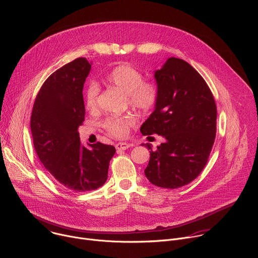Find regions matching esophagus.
Here are the masks:
<instances>
[{"label":"esophagus","instance_id":"1","mask_svg":"<svg viewBox=\"0 0 258 258\" xmlns=\"http://www.w3.org/2000/svg\"><path fill=\"white\" fill-rule=\"evenodd\" d=\"M132 146H133V145L127 144V143H117V144L115 145V148H116V150H118V151H122V150L128 149L130 147H132Z\"/></svg>","mask_w":258,"mask_h":258}]
</instances>
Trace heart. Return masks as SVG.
Masks as SVG:
<instances>
[{"mask_svg":"<svg viewBox=\"0 0 258 258\" xmlns=\"http://www.w3.org/2000/svg\"><path fill=\"white\" fill-rule=\"evenodd\" d=\"M144 81L142 73L130 64H120L114 67L104 79L109 87L117 89L126 95L131 107L142 112H148L157 103L158 89L155 84ZM99 92V87L96 84H91L86 91V107L90 111H94L98 107ZM135 122L136 119L133 115L110 117L104 122V127L111 136L123 138Z\"/></svg>","mask_w":258,"mask_h":258,"instance_id":"b5f03b06","label":"heart"}]
</instances>
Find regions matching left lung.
Here are the masks:
<instances>
[{
  "label": "left lung",
  "instance_id": "obj_1",
  "mask_svg": "<svg viewBox=\"0 0 258 258\" xmlns=\"http://www.w3.org/2000/svg\"><path fill=\"white\" fill-rule=\"evenodd\" d=\"M158 100L141 126L144 136L165 140L150 150L145 175L153 185L176 189L188 185L204 168L216 133V105L203 78L188 62L168 58L154 72Z\"/></svg>",
  "mask_w": 258,
  "mask_h": 258
}]
</instances>
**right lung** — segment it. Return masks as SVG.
Masks as SVG:
<instances>
[{
    "instance_id": "add662e5",
    "label": "right lung",
    "mask_w": 258,
    "mask_h": 258,
    "mask_svg": "<svg viewBox=\"0 0 258 258\" xmlns=\"http://www.w3.org/2000/svg\"><path fill=\"white\" fill-rule=\"evenodd\" d=\"M92 63L78 58L46 80L35 98L30 130L36 154L53 177L72 192H88L104 185L111 145L81 143L79 126L85 120L83 89Z\"/></svg>"
}]
</instances>
